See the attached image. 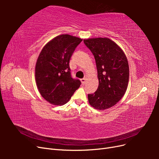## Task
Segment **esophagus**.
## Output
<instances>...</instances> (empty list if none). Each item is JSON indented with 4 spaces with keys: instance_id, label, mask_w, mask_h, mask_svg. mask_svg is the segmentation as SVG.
<instances>
[{
    "instance_id": "34e87169",
    "label": "esophagus",
    "mask_w": 159,
    "mask_h": 159,
    "mask_svg": "<svg viewBox=\"0 0 159 159\" xmlns=\"http://www.w3.org/2000/svg\"><path fill=\"white\" fill-rule=\"evenodd\" d=\"M81 83H82V84H83V85H84V84H85L86 79H85V78H83V79H81Z\"/></svg>"
}]
</instances>
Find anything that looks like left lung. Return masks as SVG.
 Here are the masks:
<instances>
[{
  "mask_svg": "<svg viewBox=\"0 0 159 159\" xmlns=\"http://www.w3.org/2000/svg\"><path fill=\"white\" fill-rule=\"evenodd\" d=\"M84 42L94 56L99 80L98 89L88 94L89 103L99 110L111 107L123 98L127 88L129 68L127 57L109 38H90Z\"/></svg>",
  "mask_w": 159,
  "mask_h": 159,
  "instance_id": "8db88e82",
  "label": "left lung"
}]
</instances>
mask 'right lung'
Here are the masks:
<instances>
[{"label":"right lung","instance_id":"1","mask_svg":"<svg viewBox=\"0 0 159 159\" xmlns=\"http://www.w3.org/2000/svg\"><path fill=\"white\" fill-rule=\"evenodd\" d=\"M82 40L68 34L54 38L43 48L35 68L36 81L41 95L57 105L66 103L81 81L71 77L70 60Z\"/></svg>","mask_w":159,"mask_h":159}]
</instances>
